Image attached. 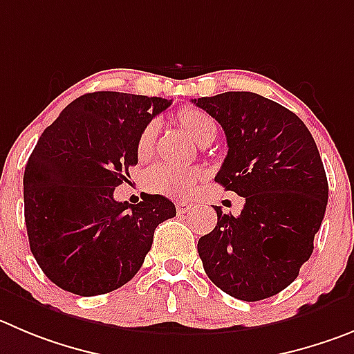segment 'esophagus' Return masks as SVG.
Instances as JSON below:
<instances>
[{"instance_id":"obj_1","label":"esophagus","mask_w":354,"mask_h":354,"mask_svg":"<svg viewBox=\"0 0 354 354\" xmlns=\"http://www.w3.org/2000/svg\"><path fill=\"white\" fill-rule=\"evenodd\" d=\"M190 207H192V204L187 203V201H178V203H176L178 213H187V211L190 209Z\"/></svg>"}]
</instances>
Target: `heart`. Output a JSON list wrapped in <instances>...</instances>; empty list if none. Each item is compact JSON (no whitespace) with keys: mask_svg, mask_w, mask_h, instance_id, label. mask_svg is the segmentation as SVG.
Instances as JSON below:
<instances>
[{"mask_svg":"<svg viewBox=\"0 0 354 354\" xmlns=\"http://www.w3.org/2000/svg\"><path fill=\"white\" fill-rule=\"evenodd\" d=\"M176 120L185 131L199 145H204L214 136L216 127L213 120L199 108L185 106L176 113ZM157 125L148 124L141 131L136 143V153L140 158H148L153 151ZM204 178V173L197 167H173L167 164H158L151 167L147 174V185L151 192L162 194L171 199H190L196 194L197 185Z\"/></svg>","mask_w":354,"mask_h":354,"instance_id":"heart-1","label":"heart"}]
</instances>
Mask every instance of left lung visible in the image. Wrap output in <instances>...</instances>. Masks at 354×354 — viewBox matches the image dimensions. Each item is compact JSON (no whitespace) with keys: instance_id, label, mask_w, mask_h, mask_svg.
Wrapping results in <instances>:
<instances>
[{"instance_id":"1","label":"left lung","mask_w":354,"mask_h":354,"mask_svg":"<svg viewBox=\"0 0 354 354\" xmlns=\"http://www.w3.org/2000/svg\"><path fill=\"white\" fill-rule=\"evenodd\" d=\"M222 125L227 157L214 176L244 197L239 216L218 214L197 243L207 277L230 297L257 302L295 281L315 250L328 181L311 132L293 111L255 92L194 99Z\"/></svg>"}]
</instances>
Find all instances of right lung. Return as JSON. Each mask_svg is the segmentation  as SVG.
Masks as SVG:
<instances>
[{
  "label": "right lung",
  "mask_w": 354,
  "mask_h": 354,
  "mask_svg": "<svg viewBox=\"0 0 354 354\" xmlns=\"http://www.w3.org/2000/svg\"><path fill=\"white\" fill-rule=\"evenodd\" d=\"M171 101L91 92L62 110L39 136L24 171L29 246L54 285L102 295L136 276L158 223L176 216L164 196L117 203L115 187L138 164L141 131Z\"/></svg>",
  "instance_id": "obj_1"
}]
</instances>
